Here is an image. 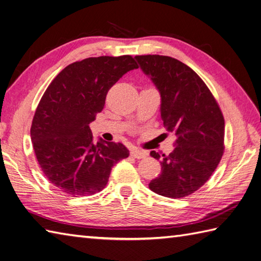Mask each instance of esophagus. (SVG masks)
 <instances>
[{
	"mask_svg": "<svg viewBox=\"0 0 261 261\" xmlns=\"http://www.w3.org/2000/svg\"><path fill=\"white\" fill-rule=\"evenodd\" d=\"M131 156H134L137 159H142L148 156V152L146 150H140V149L135 148L131 150Z\"/></svg>",
	"mask_w": 261,
	"mask_h": 261,
	"instance_id": "obj_1",
	"label": "esophagus"
}]
</instances>
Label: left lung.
Wrapping results in <instances>:
<instances>
[{
	"instance_id": "obj_1",
	"label": "left lung",
	"mask_w": 261,
	"mask_h": 261,
	"mask_svg": "<svg viewBox=\"0 0 261 261\" xmlns=\"http://www.w3.org/2000/svg\"><path fill=\"white\" fill-rule=\"evenodd\" d=\"M135 58L160 93L164 125L177 137L149 188L165 197L188 196L208 180L223 156V114L206 84L184 63L160 55ZM150 156L160 159L156 151Z\"/></svg>"
}]
</instances>
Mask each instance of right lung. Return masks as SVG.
Segmentation results:
<instances>
[{
	"label": "right lung",
	"instance_id": "add662e5",
	"mask_svg": "<svg viewBox=\"0 0 261 261\" xmlns=\"http://www.w3.org/2000/svg\"><path fill=\"white\" fill-rule=\"evenodd\" d=\"M138 68L129 55L75 62L55 77L38 104L30 129L39 166L53 185L68 195L102 191L111 169L129 150L118 142H93L90 123L105 104L109 90Z\"/></svg>",
	"mask_w": 261,
	"mask_h": 261
}]
</instances>
